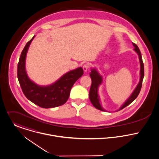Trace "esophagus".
<instances>
[{
  "instance_id": "esophagus-1",
  "label": "esophagus",
  "mask_w": 159,
  "mask_h": 159,
  "mask_svg": "<svg viewBox=\"0 0 159 159\" xmlns=\"http://www.w3.org/2000/svg\"><path fill=\"white\" fill-rule=\"evenodd\" d=\"M89 66L88 64H84V65H83V70H84V72H86V71H88V70L89 69Z\"/></svg>"
}]
</instances>
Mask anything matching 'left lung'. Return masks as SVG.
I'll return each mask as SVG.
<instances>
[{"label":"left lung","instance_id":"obj_1","mask_svg":"<svg viewBox=\"0 0 159 159\" xmlns=\"http://www.w3.org/2000/svg\"><path fill=\"white\" fill-rule=\"evenodd\" d=\"M132 45L134 46V50L136 52L139 57V61L140 64V70H139V81L138 84L136 85V88L132 92L131 95L128 97V98L123 103V104L120 106L119 110H116L117 111H120L130 105L134 100H135L136 97H138L141 88L142 86V82L144 78V64L142 60L141 54L140 51L137 46L136 44L132 43ZM91 72L90 73L91 80H92V84H91V89L89 91V99L91 101V103L92 105L97 109L103 111H107L105 110L101 103V100L100 96L98 95V88L102 84L103 82V76L99 73L98 71L95 67L91 68Z\"/></svg>","mask_w":159,"mask_h":159}]
</instances>
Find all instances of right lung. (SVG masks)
<instances>
[{
	"mask_svg": "<svg viewBox=\"0 0 159 159\" xmlns=\"http://www.w3.org/2000/svg\"><path fill=\"white\" fill-rule=\"evenodd\" d=\"M34 37L25 46L18 64V79L23 93L28 100L43 108L62 105L67 101L74 83L83 75V70L78 67L69 71L49 85L37 84L29 78L25 68L27 53Z\"/></svg>",
	"mask_w": 159,
	"mask_h": 159,
	"instance_id": "1",
	"label": "right lung"
}]
</instances>
